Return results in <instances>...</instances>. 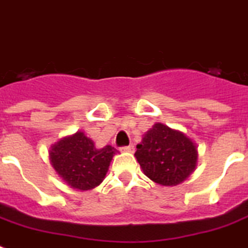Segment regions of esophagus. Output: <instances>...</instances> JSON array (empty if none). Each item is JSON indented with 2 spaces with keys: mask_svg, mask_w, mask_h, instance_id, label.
Returning a JSON list of instances; mask_svg holds the SVG:
<instances>
[{
  "mask_svg": "<svg viewBox=\"0 0 248 248\" xmlns=\"http://www.w3.org/2000/svg\"><path fill=\"white\" fill-rule=\"evenodd\" d=\"M120 150H121V152H124V153H132L135 150V146L132 144L127 145V146H121Z\"/></svg>",
  "mask_w": 248,
  "mask_h": 248,
  "instance_id": "1",
  "label": "esophagus"
}]
</instances>
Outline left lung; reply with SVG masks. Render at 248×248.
Returning a JSON list of instances; mask_svg holds the SVG:
<instances>
[{"instance_id": "1", "label": "left lung", "mask_w": 248, "mask_h": 248, "mask_svg": "<svg viewBox=\"0 0 248 248\" xmlns=\"http://www.w3.org/2000/svg\"><path fill=\"white\" fill-rule=\"evenodd\" d=\"M136 148L135 156L145 176L163 186H176L196 167L194 142L185 134L163 124H154Z\"/></svg>"}]
</instances>
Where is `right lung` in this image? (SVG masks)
Returning <instances> with one entry per match:
<instances>
[{"label":"right lung","instance_id":"obj_1","mask_svg":"<svg viewBox=\"0 0 248 248\" xmlns=\"http://www.w3.org/2000/svg\"><path fill=\"white\" fill-rule=\"evenodd\" d=\"M116 152L110 145L95 148L84 132H76L54 144L49 156L56 172L68 186L86 191L102 183Z\"/></svg>","mask_w":248,"mask_h":248}]
</instances>
